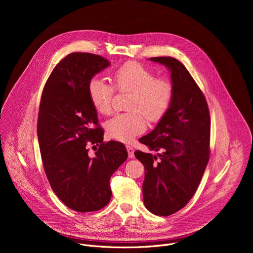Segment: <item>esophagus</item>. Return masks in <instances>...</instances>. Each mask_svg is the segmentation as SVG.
Segmentation results:
<instances>
[{
    "mask_svg": "<svg viewBox=\"0 0 253 253\" xmlns=\"http://www.w3.org/2000/svg\"><path fill=\"white\" fill-rule=\"evenodd\" d=\"M126 149L128 151V156L129 158H134V149L130 145H126Z\"/></svg>",
    "mask_w": 253,
    "mask_h": 253,
    "instance_id": "esophagus-1",
    "label": "esophagus"
}]
</instances>
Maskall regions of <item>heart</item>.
Segmentation results:
<instances>
[{
	"instance_id": "heart-1",
	"label": "heart",
	"mask_w": 253,
	"mask_h": 253,
	"mask_svg": "<svg viewBox=\"0 0 253 253\" xmlns=\"http://www.w3.org/2000/svg\"><path fill=\"white\" fill-rule=\"evenodd\" d=\"M114 87L119 92H132L128 113H120L108 120L106 131L111 138L129 142L146 129V117L159 120L168 110L173 97V86L164 78H156L154 71L137 62H127L112 75ZM88 96L97 112H112L114 89L101 78L88 84Z\"/></svg>"
}]
</instances>
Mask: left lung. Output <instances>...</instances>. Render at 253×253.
Masks as SVG:
<instances>
[{"mask_svg": "<svg viewBox=\"0 0 253 253\" xmlns=\"http://www.w3.org/2000/svg\"><path fill=\"white\" fill-rule=\"evenodd\" d=\"M149 60L170 71L173 97L155 129L139 139L162 153L137 150L134 154L145 168V207L155 215L168 216L188 203L200 183L209 160L210 117L203 93L181 62L172 57Z\"/></svg>", "mask_w": 253, "mask_h": 253, "instance_id": "8db88e82", "label": "left lung"}]
</instances>
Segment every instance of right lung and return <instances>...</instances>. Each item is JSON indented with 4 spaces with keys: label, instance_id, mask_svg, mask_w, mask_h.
Here are the masks:
<instances>
[{
    "label": "right lung",
    "instance_id": "1",
    "mask_svg": "<svg viewBox=\"0 0 253 253\" xmlns=\"http://www.w3.org/2000/svg\"><path fill=\"white\" fill-rule=\"evenodd\" d=\"M109 66L99 55L69 54L53 70L40 102L37 134L47 178L61 201L78 212L109 203L110 178L128 157L123 143L103 142L88 96L90 80ZM88 142L99 146L93 157Z\"/></svg>",
    "mask_w": 253,
    "mask_h": 253
}]
</instances>
